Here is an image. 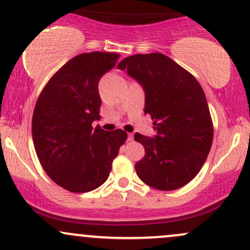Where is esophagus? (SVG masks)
Listing matches in <instances>:
<instances>
[{
    "label": "esophagus",
    "mask_w": 250,
    "mask_h": 250,
    "mask_svg": "<svg viewBox=\"0 0 250 250\" xmlns=\"http://www.w3.org/2000/svg\"><path fill=\"white\" fill-rule=\"evenodd\" d=\"M133 138H134L133 133H128L127 134V140H128V142H132V140H133Z\"/></svg>",
    "instance_id": "esophagus-1"
}]
</instances>
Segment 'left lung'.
Returning <instances> with one entry per match:
<instances>
[{"mask_svg": "<svg viewBox=\"0 0 250 250\" xmlns=\"http://www.w3.org/2000/svg\"><path fill=\"white\" fill-rule=\"evenodd\" d=\"M117 67L142 85L144 112L154 122V137L134 134L145 148V157L134 166L138 177L155 189L180 188L200 171L213 142L212 118L201 85L159 52L130 56Z\"/></svg>", "mask_w": 250, "mask_h": 250, "instance_id": "left-lung-1", "label": "left lung"}]
</instances>
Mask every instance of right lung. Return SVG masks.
<instances>
[{"label": "right lung", "instance_id": "1", "mask_svg": "<svg viewBox=\"0 0 250 250\" xmlns=\"http://www.w3.org/2000/svg\"><path fill=\"white\" fill-rule=\"evenodd\" d=\"M119 57L99 51L76 56L52 76L37 99L32 116L35 151L50 179L70 192L102 186L127 139L123 130L92 127L101 118L98 83Z\"/></svg>", "mask_w": 250, "mask_h": 250}]
</instances>
